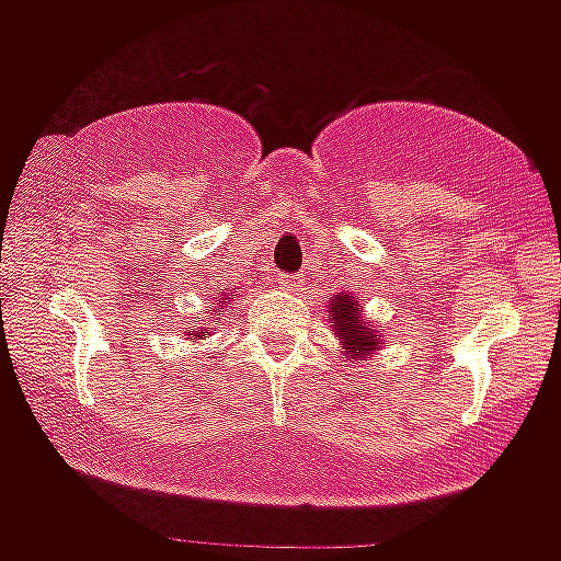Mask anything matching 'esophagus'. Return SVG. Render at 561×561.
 <instances>
[{"label": "esophagus", "mask_w": 561, "mask_h": 561, "mask_svg": "<svg viewBox=\"0 0 561 561\" xmlns=\"http://www.w3.org/2000/svg\"><path fill=\"white\" fill-rule=\"evenodd\" d=\"M276 287L279 290H301V276H293V274H276Z\"/></svg>", "instance_id": "34e87169"}]
</instances>
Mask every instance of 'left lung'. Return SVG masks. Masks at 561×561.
Wrapping results in <instances>:
<instances>
[{
  "label": "left lung",
  "mask_w": 561,
  "mask_h": 561,
  "mask_svg": "<svg viewBox=\"0 0 561 561\" xmlns=\"http://www.w3.org/2000/svg\"><path fill=\"white\" fill-rule=\"evenodd\" d=\"M329 327H332L334 337L340 343L343 359H368L381 352V340L385 334L365 321V312L359 307V298L354 293H337L329 301Z\"/></svg>",
  "instance_id": "left-lung-1"
}]
</instances>
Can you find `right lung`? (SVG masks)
<instances>
[{
  "instance_id": "1",
  "label": "right lung",
  "mask_w": 561,
  "mask_h": 561,
  "mask_svg": "<svg viewBox=\"0 0 561 561\" xmlns=\"http://www.w3.org/2000/svg\"><path fill=\"white\" fill-rule=\"evenodd\" d=\"M232 298H240L238 287H232V293H229V296H227V293H221V301H218V307H209V316H224V307H227V301H232ZM216 321H218V318H216ZM207 332H209V329L198 327L196 332H187V334H191L193 343H198V340H204V334H207Z\"/></svg>"
}]
</instances>
